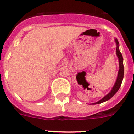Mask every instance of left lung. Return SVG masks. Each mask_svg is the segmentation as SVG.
I'll return each mask as SVG.
<instances>
[{"mask_svg":"<svg viewBox=\"0 0 134 134\" xmlns=\"http://www.w3.org/2000/svg\"><path fill=\"white\" fill-rule=\"evenodd\" d=\"M115 41L116 43V54H117L118 57V60H119V71H118V77L116 80L115 84L113 86V87L112 88L111 92H109V93L106 96L100 99L99 101L97 102L96 103H94L93 104H97L102 103L104 102H106L110 99L111 97H113L115 95L117 91L119 90L120 86H121L122 82L123 77H124V66H123V57L122 55L121 52H120L119 50V42L118 41L117 38H115Z\"/></svg>","mask_w":134,"mask_h":134,"instance_id":"8db88e82","label":"left lung"}]
</instances>
